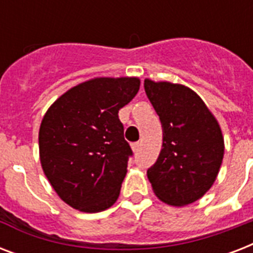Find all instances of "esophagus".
<instances>
[{
    "label": "esophagus",
    "instance_id": "34e87169",
    "mask_svg": "<svg viewBox=\"0 0 253 253\" xmlns=\"http://www.w3.org/2000/svg\"><path fill=\"white\" fill-rule=\"evenodd\" d=\"M131 147H132V151H134V152H138L139 147H140V143H139V142L132 143V144H131Z\"/></svg>",
    "mask_w": 253,
    "mask_h": 253
}]
</instances>
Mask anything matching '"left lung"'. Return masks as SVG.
<instances>
[{
	"instance_id": "left-lung-1",
	"label": "left lung",
	"mask_w": 253,
	"mask_h": 253,
	"mask_svg": "<svg viewBox=\"0 0 253 253\" xmlns=\"http://www.w3.org/2000/svg\"><path fill=\"white\" fill-rule=\"evenodd\" d=\"M144 90L163 127V148L147 176L168 205L196 202L211 188L223 160L220 127L196 91L172 83L144 80Z\"/></svg>"
}]
</instances>
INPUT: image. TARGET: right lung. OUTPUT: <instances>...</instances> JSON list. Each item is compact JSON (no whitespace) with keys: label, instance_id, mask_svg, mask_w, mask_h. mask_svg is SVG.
I'll return each instance as SVG.
<instances>
[{"label":"right lung","instance_id":"right-lung-1","mask_svg":"<svg viewBox=\"0 0 253 253\" xmlns=\"http://www.w3.org/2000/svg\"><path fill=\"white\" fill-rule=\"evenodd\" d=\"M139 86L136 77H97L69 89L43 117L42 168L57 196L73 209L98 212L118 200L132 156L118 111Z\"/></svg>","mask_w":253,"mask_h":253}]
</instances>
